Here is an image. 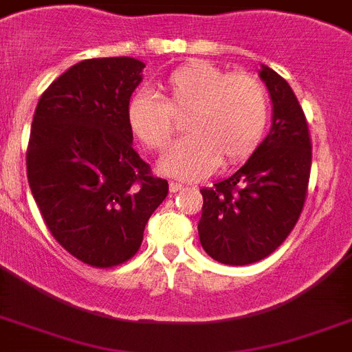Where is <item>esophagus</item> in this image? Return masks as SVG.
<instances>
[{"mask_svg":"<svg viewBox=\"0 0 352 352\" xmlns=\"http://www.w3.org/2000/svg\"><path fill=\"white\" fill-rule=\"evenodd\" d=\"M184 186L179 184V182H170V191L171 193H177V191H181Z\"/></svg>","mask_w":352,"mask_h":352,"instance_id":"34e87169","label":"esophagus"}]
</instances>
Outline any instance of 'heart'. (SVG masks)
<instances>
[{
    "label": "heart",
    "mask_w": 352,
    "mask_h": 352,
    "mask_svg": "<svg viewBox=\"0 0 352 352\" xmlns=\"http://www.w3.org/2000/svg\"><path fill=\"white\" fill-rule=\"evenodd\" d=\"M184 113L182 139L161 157L159 171L179 181H199L222 164L253 153L270 119L267 90L251 74H230L208 61L177 67L159 85V96L141 90L128 99L126 124L151 151L166 148Z\"/></svg>",
    "instance_id": "obj_1"
}]
</instances>
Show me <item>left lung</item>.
Segmentation results:
<instances>
[{
  "instance_id": "obj_1",
  "label": "left lung",
  "mask_w": 352,
  "mask_h": 352,
  "mask_svg": "<svg viewBox=\"0 0 352 352\" xmlns=\"http://www.w3.org/2000/svg\"><path fill=\"white\" fill-rule=\"evenodd\" d=\"M273 102L271 130L241 170L202 188L199 239L217 262L245 265L271 255L287 239L304 208L311 139L304 111L284 77L258 72Z\"/></svg>"
}]
</instances>
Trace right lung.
Listing matches in <instances>:
<instances>
[{
    "label": "right lung",
    "instance_id": "obj_1",
    "mask_svg": "<svg viewBox=\"0 0 352 352\" xmlns=\"http://www.w3.org/2000/svg\"><path fill=\"white\" fill-rule=\"evenodd\" d=\"M133 57L85 59L43 92L32 119L27 177L43 221L85 264L113 267L135 255L168 195L133 150L126 104L142 81Z\"/></svg>",
    "mask_w": 352,
    "mask_h": 352
}]
</instances>
